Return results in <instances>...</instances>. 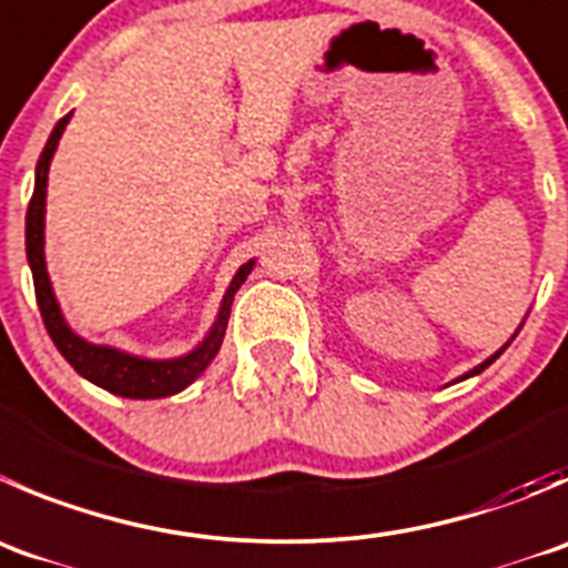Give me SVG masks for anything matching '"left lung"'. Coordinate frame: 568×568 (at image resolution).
Masks as SVG:
<instances>
[{"label":"left lung","instance_id":"left-lung-1","mask_svg":"<svg viewBox=\"0 0 568 568\" xmlns=\"http://www.w3.org/2000/svg\"><path fill=\"white\" fill-rule=\"evenodd\" d=\"M514 338H516V333H514ZM514 338H510V341H514ZM510 341H508V344H510ZM508 344H505V346H503V349H499V352H494V355H491V357H488V361H483V363H480V366H475V368H471V372H466V374H464V377H458V379H466V377H475V374H480V372H483V368H488V366H491V363H494V361H497V357H499V355H503V352H505V349H508Z\"/></svg>","mask_w":568,"mask_h":568}]
</instances>
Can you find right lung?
Listing matches in <instances>:
<instances>
[{"label": "right lung", "mask_w": 568, "mask_h": 568, "mask_svg": "<svg viewBox=\"0 0 568 568\" xmlns=\"http://www.w3.org/2000/svg\"><path fill=\"white\" fill-rule=\"evenodd\" d=\"M71 113L54 124L52 135H49L47 146H43L41 158L36 166V191H32L30 207H27V261L32 268V283H36V300L41 307L43 324H47L49 338L54 341L60 355L74 366L77 374L91 379L99 388L110 390L115 396H126V399H161V396L180 394L189 388L216 357L222 349L224 329H227L230 307H233L235 291L244 285L250 277L255 261H246L244 266L235 272L233 283H230L227 294H224L219 316L213 322L211 333L196 344L189 355L166 357V361H152V357H138L130 352H121L115 346L91 344V341L80 338L74 329L65 324L63 313H60L58 296L52 291V280L47 272V257H43V216H47V180H49V163H52L54 150L60 144L65 124H69Z\"/></svg>", "instance_id": "add662e5"}]
</instances>
